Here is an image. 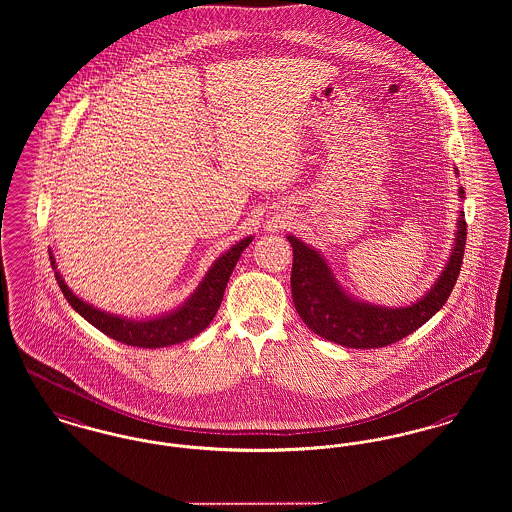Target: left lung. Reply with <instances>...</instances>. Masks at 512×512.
<instances>
[{
	"mask_svg": "<svg viewBox=\"0 0 512 512\" xmlns=\"http://www.w3.org/2000/svg\"><path fill=\"white\" fill-rule=\"evenodd\" d=\"M455 173H458L457 167ZM458 198L464 200V190L458 189ZM287 241L293 246V302L302 322L331 343L349 349H379L414 333L443 308L460 273L466 221L460 210L451 254L426 295L395 308L358 300L339 283L320 250L295 235H287Z\"/></svg>",
	"mask_w": 512,
	"mask_h": 512,
	"instance_id": "8db88e82",
	"label": "left lung"
}]
</instances>
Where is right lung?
<instances>
[{
	"mask_svg": "<svg viewBox=\"0 0 512 512\" xmlns=\"http://www.w3.org/2000/svg\"><path fill=\"white\" fill-rule=\"evenodd\" d=\"M252 239H254L252 235L244 237L243 241L233 244L225 254H221L183 304H179L169 312H162L142 320L117 316L88 304L86 300H82L81 296L75 295L69 289L63 275L57 271L52 252H50V260H52V268L55 269V279L61 293L86 322L92 323L96 329H100L102 333H106L108 337L119 343L140 347V349H162V347L189 341L210 325L223 300L227 281L237 266L244 248L252 243Z\"/></svg>",
	"mask_w": 512,
	"mask_h": 512,
	"instance_id": "add662e5",
	"label": "right lung"
}]
</instances>
